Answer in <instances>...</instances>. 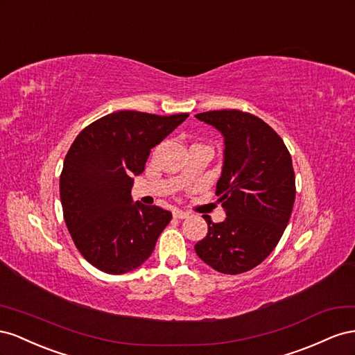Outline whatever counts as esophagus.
<instances>
[{
  "label": "esophagus",
  "mask_w": 355,
  "mask_h": 355,
  "mask_svg": "<svg viewBox=\"0 0 355 355\" xmlns=\"http://www.w3.org/2000/svg\"><path fill=\"white\" fill-rule=\"evenodd\" d=\"M190 214L187 211H181V209H175L174 211V217L175 218H187Z\"/></svg>",
  "instance_id": "1"
}]
</instances>
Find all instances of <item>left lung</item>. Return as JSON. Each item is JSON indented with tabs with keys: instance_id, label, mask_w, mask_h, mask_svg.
<instances>
[{
	"instance_id": "obj_1",
	"label": "left lung",
	"mask_w": 355,
	"mask_h": 355,
	"mask_svg": "<svg viewBox=\"0 0 355 355\" xmlns=\"http://www.w3.org/2000/svg\"><path fill=\"white\" fill-rule=\"evenodd\" d=\"M225 137V165L217 183L226 220L208 223L196 254L221 273L238 275L265 260L277 247L295 205L296 178L290 151L268 123L239 110L195 116Z\"/></svg>"
}]
</instances>
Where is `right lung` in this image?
<instances>
[{
    "label": "right lung",
    "instance_id": "add662e5",
    "mask_svg": "<svg viewBox=\"0 0 355 355\" xmlns=\"http://www.w3.org/2000/svg\"><path fill=\"white\" fill-rule=\"evenodd\" d=\"M189 117L123 110L86 126L71 144L59 178L64 220L77 250L111 275L137 269L151 256L172 214L132 204L134 175L150 150Z\"/></svg>",
    "mask_w": 355,
    "mask_h": 355
}]
</instances>
